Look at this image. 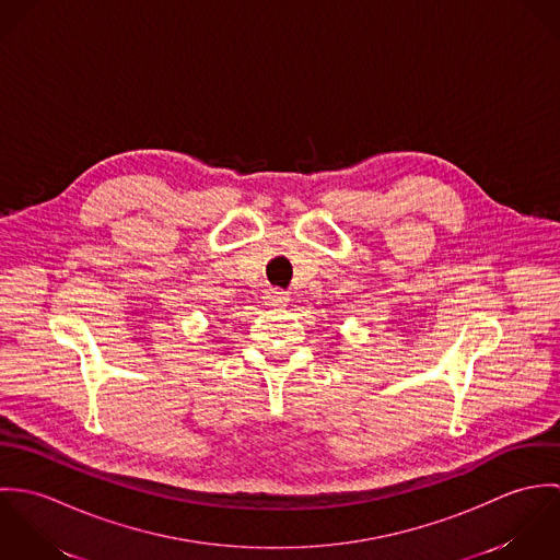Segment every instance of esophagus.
I'll use <instances>...</instances> for the list:
<instances>
[{
  "instance_id": "obj_1",
  "label": "esophagus",
  "mask_w": 560,
  "mask_h": 560,
  "mask_svg": "<svg viewBox=\"0 0 560 560\" xmlns=\"http://www.w3.org/2000/svg\"><path fill=\"white\" fill-rule=\"evenodd\" d=\"M265 304L267 306H287L289 304V293H284V291H280V289H269L267 293H265Z\"/></svg>"
}]
</instances>
